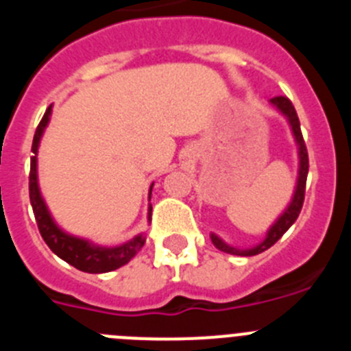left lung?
<instances>
[{"label":"left lung","mask_w":351,"mask_h":351,"mask_svg":"<svg viewBox=\"0 0 351 351\" xmlns=\"http://www.w3.org/2000/svg\"><path fill=\"white\" fill-rule=\"evenodd\" d=\"M271 104L274 105L285 117L287 121L290 123L291 126V133H293V137H295L297 145H299V178H297V186H295V193H293V198H291L290 206L285 209V213L281 214L280 218L276 219L274 225L269 228L267 235L263 239L262 243L255 247H247V250H239V247L234 246H228L225 241L218 237V235L210 234V241L219 251L223 253H230V255H237V256H255L262 251L269 250L272 244H276L283 237L285 232L290 228L295 219L299 218L300 209H302V204H304V193H306V179H308V170H309V158H308V149H306V144H304V138H302V132H300V123H299V117H297L295 108L291 105V101L288 100L287 96H276L272 98Z\"/></svg>","instance_id":"obj_1"}]
</instances>
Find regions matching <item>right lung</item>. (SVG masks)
I'll return each instance as SVG.
<instances>
[{
	"mask_svg": "<svg viewBox=\"0 0 351 351\" xmlns=\"http://www.w3.org/2000/svg\"><path fill=\"white\" fill-rule=\"evenodd\" d=\"M51 112L52 105L45 110L40 125L36 126L33 145H31L33 158H31L29 170V200L33 213H35L40 234H42L45 244L51 247L52 253H56L61 260L68 262L70 265L79 269V271L89 272V274H101V272L116 271V269L123 267L125 263H128L141 251V247L145 243L144 234H138L137 237H133L132 241L121 244V246H95V244H91L86 239L73 237V235L61 230L60 226L56 225L54 219H52L45 202H43L38 188V176H36V153H38V144L43 135V130H45V126L49 125V119H51ZM151 190H153V186H151ZM149 197H151V193H149ZM151 210H153V207L149 206V218H151Z\"/></svg>",
	"mask_w": 351,
	"mask_h": 351,
	"instance_id": "right-lung-1",
	"label": "right lung"
}]
</instances>
